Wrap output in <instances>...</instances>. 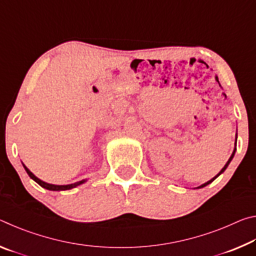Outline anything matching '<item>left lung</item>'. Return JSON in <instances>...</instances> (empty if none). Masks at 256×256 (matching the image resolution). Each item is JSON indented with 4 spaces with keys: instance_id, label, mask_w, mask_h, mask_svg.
<instances>
[{
    "instance_id": "1",
    "label": "left lung",
    "mask_w": 256,
    "mask_h": 256,
    "mask_svg": "<svg viewBox=\"0 0 256 256\" xmlns=\"http://www.w3.org/2000/svg\"><path fill=\"white\" fill-rule=\"evenodd\" d=\"M235 151H236V148L235 149H234V152H232V154L230 156V158H229V160H228V162H227V164H224V168H222V170H220V172H219V174L218 175H216V176H214V178H212V180H210L209 182H206V183H204V184H202L201 186H198V188H204V186H206L208 184H210L211 183V182H214L216 178V177H218L220 174H222V172H224V170H226V168L228 167V164H229V162H232V157H234V154H235Z\"/></svg>"
}]
</instances>
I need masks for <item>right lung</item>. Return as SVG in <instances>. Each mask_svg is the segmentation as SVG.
I'll use <instances>...</instances> for the list:
<instances>
[{"instance_id": "obj_1", "label": "right lung", "mask_w": 256, "mask_h": 256, "mask_svg": "<svg viewBox=\"0 0 256 256\" xmlns=\"http://www.w3.org/2000/svg\"><path fill=\"white\" fill-rule=\"evenodd\" d=\"M24 170H26V172H27V174L30 176V178H32L34 182H36V183H38L40 184L42 188H46V190H71V188H76L78 185H80V184H82V183H84L86 180H80V182H76V183H73V184H68V185H54V184H48V183H45V182H42V180H40V178H37L36 176H34L32 172H30L27 167L24 166Z\"/></svg>"}]
</instances>
